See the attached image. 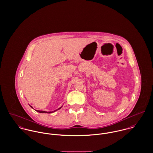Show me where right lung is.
I'll use <instances>...</instances> for the list:
<instances>
[{
	"mask_svg": "<svg viewBox=\"0 0 153 153\" xmlns=\"http://www.w3.org/2000/svg\"><path fill=\"white\" fill-rule=\"evenodd\" d=\"M31 106V108H33L31 106ZM61 108H62V106H61L60 108H59L58 109H60ZM57 110H58V109H57ZM57 110H56V111H57ZM36 111H37V112H39V113H48V114H49V113H52V112H46V111H38V110H36ZM54 112H55V111H54Z\"/></svg>",
	"mask_w": 153,
	"mask_h": 153,
	"instance_id": "1",
	"label": "right lung"
}]
</instances>
